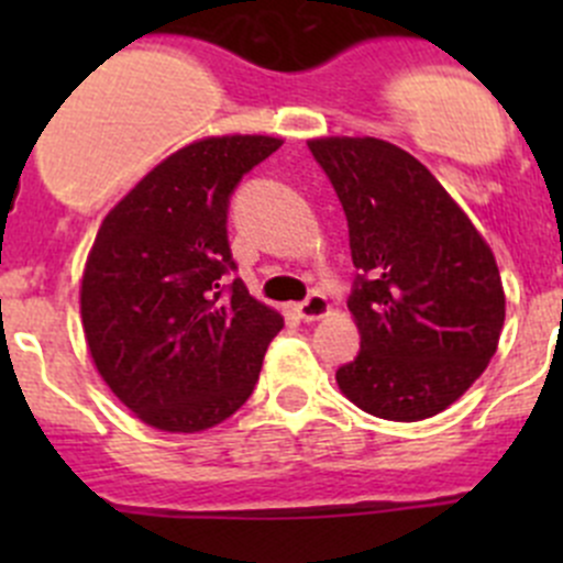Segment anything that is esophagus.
Returning a JSON list of instances; mask_svg holds the SVG:
<instances>
[{
    "instance_id": "34e87169",
    "label": "esophagus",
    "mask_w": 563,
    "mask_h": 563,
    "mask_svg": "<svg viewBox=\"0 0 563 563\" xmlns=\"http://www.w3.org/2000/svg\"><path fill=\"white\" fill-rule=\"evenodd\" d=\"M297 313L299 318H305V321H321V318L329 313L327 297H321V294H310L305 302L297 305Z\"/></svg>"
}]
</instances>
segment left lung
Returning a JSON list of instances; mask_svg holds the SVG:
<instances>
[{
	"label": "left lung",
	"mask_w": 563,
	"mask_h": 563,
	"mask_svg": "<svg viewBox=\"0 0 563 563\" xmlns=\"http://www.w3.org/2000/svg\"><path fill=\"white\" fill-rule=\"evenodd\" d=\"M308 146L343 203L360 269L349 310L362 351L334 382L373 417H435L498 349L507 297L496 255L400 146L371 135H323Z\"/></svg>",
	"instance_id": "1"
}]
</instances>
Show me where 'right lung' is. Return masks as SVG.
<instances>
[{
	"mask_svg": "<svg viewBox=\"0 0 563 563\" xmlns=\"http://www.w3.org/2000/svg\"><path fill=\"white\" fill-rule=\"evenodd\" d=\"M275 135H209L157 163L100 223L81 323L106 387L144 424L201 433L258 382L283 316L250 297L225 234L229 196L280 150Z\"/></svg>",
	"mask_w": 563,
	"mask_h": 563,
	"instance_id": "add662e5",
	"label": "right lung"
}]
</instances>
